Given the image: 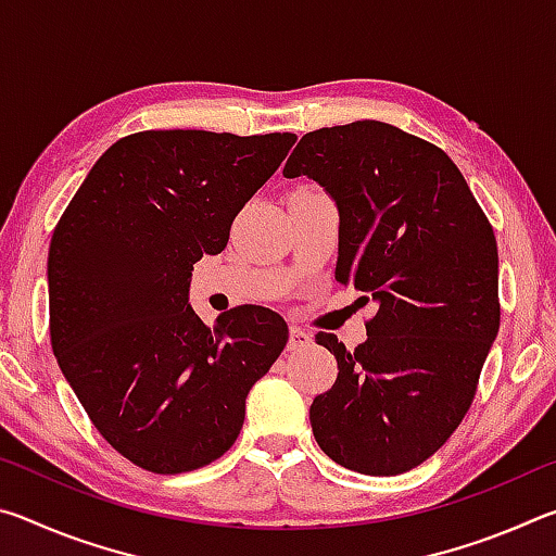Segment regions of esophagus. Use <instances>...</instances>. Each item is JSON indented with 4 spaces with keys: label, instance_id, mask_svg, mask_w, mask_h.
<instances>
[{
    "label": "esophagus",
    "instance_id": "obj_1",
    "mask_svg": "<svg viewBox=\"0 0 556 556\" xmlns=\"http://www.w3.org/2000/svg\"><path fill=\"white\" fill-rule=\"evenodd\" d=\"M312 345V333L301 331L299 326H291L289 331V351H304V348Z\"/></svg>",
    "mask_w": 556,
    "mask_h": 556
}]
</instances>
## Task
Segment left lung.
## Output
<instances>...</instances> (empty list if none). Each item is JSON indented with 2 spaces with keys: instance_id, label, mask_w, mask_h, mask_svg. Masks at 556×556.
<instances>
[{
  "instance_id": "obj_1",
  "label": "left lung",
  "mask_w": 556,
  "mask_h": 556,
  "mask_svg": "<svg viewBox=\"0 0 556 556\" xmlns=\"http://www.w3.org/2000/svg\"><path fill=\"white\" fill-rule=\"evenodd\" d=\"M287 178L331 195L336 281L375 301L368 341L338 361L308 419L328 458L365 476H397L446 444L473 402L501 326L497 244L458 166L425 139L378 119L301 137Z\"/></svg>"
}]
</instances>
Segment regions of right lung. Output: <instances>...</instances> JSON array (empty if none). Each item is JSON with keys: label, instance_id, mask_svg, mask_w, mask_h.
Masks as SVG:
<instances>
[{"label": "right lung", "instance_id": "obj_1", "mask_svg": "<svg viewBox=\"0 0 556 556\" xmlns=\"http://www.w3.org/2000/svg\"><path fill=\"white\" fill-rule=\"evenodd\" d=\"M294 142L289 131H137L98 159L55 225L53 355L96 429L139 468L186 473L220 458L252 384L285 351L279 314L238 306L208 328L188 287Z\"/></svg>", "mask_w": 556, "mask_h": 556}]
</instances>
